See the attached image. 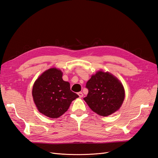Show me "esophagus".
I'll use <instances>...</instances> for the list:
<instances>
[{"label": "esophagus", "instance_id": "esophagus-1", "mask_svg": "<svg viewBox=\"0 0 158 158\" xmlns=\"http://www.w3.org/2000/svg\"><path fill=\"white\" fill-rule=\"evenodd\" d=\"M78 95H79V97L80 98H82L83 97V94H82V92H78Z\"/></svg>", "mask_w": 158, "mask_h": 158}]
</instances>
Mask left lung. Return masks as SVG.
Instances as JSON below:
<instances>
[{
    "instance_id": "1",
    "label": "left lung",
    "mask_w": 158,
    "mask_h": 158,
    "mask_svg": "<svg viewBox=\"0 0 158 158\" xmlns=\"http://www.w3.org/2000/svg\"><path fill=\"white\" fill-rule=\"evenodd\" d=\"M85 87L88 94L84 101L94 112L101 116L107 117L117 111L125 99L123 84L107 72H97L88 81Z\"/></svg>"
}]
</instances>
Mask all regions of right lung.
I'll list each match as a JSON object with an SVG mask.
<instances>
[{
	"instance_id": "right-lung-1",
	"label": "right lung",
	"mask_w": 158,
	"mask_h": 158,
	"mask_svg": "<svg viewBox=\"0 0 158 158\" xmlns=\"http://www.w3.org/2000/svg\"><path fill=\"white\" fill-rule=\"evenodd\" d=\"M62 77L60 70L52 68L45 71L33 84L32 95L38 111L49 118L60 117L69 109L71 102L79 97Z\"/></svg>"
}]
</instances>
